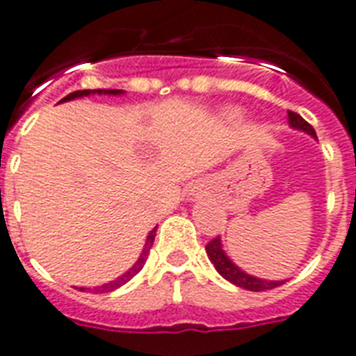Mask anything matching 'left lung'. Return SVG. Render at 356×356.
Masks as SVG:
<instances>
[{"label":"left lung","instance_id":"8db88e82","mask_svg":"<svg viewBox=\"0 0 356 356\" xmlns=\"http://www.w3.org/2000/svg\"><path fill=\"white\" fill-rule=\"evenodd\" d=\"M289 125L293 129L304 131V133H308L309 137L317 138L315 135V129L312 125L300 116V114H296V112L289 111ZM207 253L208 259L212 261V264L216 266L221 276L225 277L227 282L234 283L236 287H242V289L248 291H266V289H274V287H280L282 283H285V280H261V277H255L244 272V270L240 268L238 264H234L229 259V255L223 250V244H221V238H213L212 242H208L207 244Z\"/></svg>","mask_w":356,"mask_h":356}]
</instances>
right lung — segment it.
<instances>
[{"mask_svg": "<svg viewBox=\"0 0 356 356\" xmlns=\"http://www.w3.org/2000/svg\"><path fill=\"white\" fill-rule=\"evenodd\" d=\"M124 95V90H79V92H73L69 93L67 97H63L60 103H65V101H73V99H79V97H88V95ZM154 240H156V229H152L149 234L146 236V244L143 248V253H140V257L137 259V263L133 264L127 272H124L122 276L116 277V280H112V282L105 283V285H101V287H95L93 291H97V293H108V291H114L118 287H122L124 283H127L133 276H137L138 272L143 270L144 263H146V259H148V253L152 250V245H154Z\"/></svg>", "mask_w": 356, "mask_h": 356, "instance_id": "add662e5", "label": "right lung"}]
</instances>
